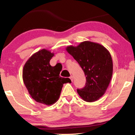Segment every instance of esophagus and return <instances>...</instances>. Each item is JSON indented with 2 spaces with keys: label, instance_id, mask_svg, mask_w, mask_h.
Instances as JSON below:
<instances>
[{
  "label": "esophagus",
  "instance_id": "esophagus-1",
  "mask_svg": "<svg viewBox=\"0 0 135 135\" xmlns=\"http://www.w3.org/2000/svg\"><path fill=\"white\" fill-rule=\"evenodd\" d=\"M70 78L71 79V81H73V79H74V77H73V76H71Z\"/></svg>",
  "mask_w": 135,
  "mask_h": 135
}]
</instances>
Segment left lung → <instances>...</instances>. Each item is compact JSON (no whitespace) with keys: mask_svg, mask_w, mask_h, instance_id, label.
Wrapping results in <instances>:
<instances>
[{"mask_svg":"<svg viewBox=\"0 0 135 135\" xmlns=\"http://www.w3.org/2000/svg\"><path fill=\"white\" fill-rule=\"evenodd\" d=\"M66 51L80 65L86 76V85L77 93L84 101L92 102L105 93L111 80L113 64L108 49L99 43L84 41Z\"/></svg>","mask_w":135,"mask_h":135,"instance_id":"left-lung-1","label":"left lung"}]
</instances>
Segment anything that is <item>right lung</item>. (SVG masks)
Returning a JSON list of instances; mask_svg holds the SVG:
<instances>
[{"label": "right lung", "instance_id": "1", "mask_svg": "<svg viewBox=\"0 0 135 135\" xmlns=\"http://www.w3.org/2000/svg\"><path fill=\"white\" fill-rule=\"evenodd\" d=\"M54 53L43 49L30 57L24 65L22 79L31 98L38 103L51 105L58 100L63 84L69 78L59 76L61 70L49 62Z\"/></svg>", "mask_w": 135, "mask_h": 135}]
</instances>
